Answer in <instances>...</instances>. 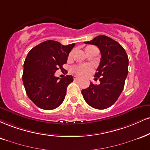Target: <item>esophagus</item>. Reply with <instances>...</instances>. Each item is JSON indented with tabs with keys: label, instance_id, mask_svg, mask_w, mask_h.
<instances>
[{
	"label": "esophagus",
	"instance_id": "1",
	"mask_svg": "<svg viewBox=\"0 0 150 150\" xmlns=\"http://www.w3.org/2000/svg\"><path fill=\"white\" fill-rule=\"evenodd\" d=\"M79 79H80V77H77V76H74V77H73V80H75V81H77V80H78Z\"/></svg>",
	"mask_w": 150,
	"mask_h": 150
}]
</instances>
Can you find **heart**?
<instances>
[{
	"mask_svg": "<svg viewBox=\"0 0 150 150\" xmlns=\"http://www.w3.org/2000/svg\"><path fill=\"white\" fill-rule=\"evenodd\" d=\"M93 49H97V48L94 46H91V45L87 46L86 47V52L89 51V50H93ZM72 54H73V52H70L69 57H71ZM91 70H92L91 66L87 64L79 65V66H74V67L72 68V71H73L74 73L76 74L77 75H80V76H84V75H87L90 71H91Z\"/></svg>",
	"mask_w": 150,
	"mask_h": 150,
	"instance_id": "b5f03b06",
	"label": "heart"
}]
</instances>
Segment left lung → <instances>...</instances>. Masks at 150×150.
Wrapping results in <instances>:
<instances>
[{"instance_id":"obj_1","label":"left lung","mask_w":150,"mask_h":150,"mask_svg":"<svg viewBox=\"0 0 150 150\" xmlns=\"http://www.w3.org/2000/svg\"><path fill=\"white\" fill-rule=\"evenodd\" d=\"M84 43L94 45L100 50L101 59L94 77H100V84L95 85L90 82L89 87L82 90V94L91 107L106 109L117 101L124 89L129 58L120 43L106 35H98Z\"/></svg>"}]
</instances>
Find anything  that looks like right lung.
<instances>
[{
    "label": "right lung",
    "instance_id": "1",
    "mask_svg": "<svg viewBox=\"0 0 150 150\" xmlns=\"http://www.w3.org/2000/svg\"><path fill=\"white\" fill-rule=\"evenodd\" d=\"M75 43L63 45L54 40H47L30 50L23 64L22 80L27 96L41 109L50 110L64 101L72 75L59 79L54 73L64 69L68 57Z\"/></svg>",
    "mask_w": 150,
    "mask_h": 150
}]
</instances>
